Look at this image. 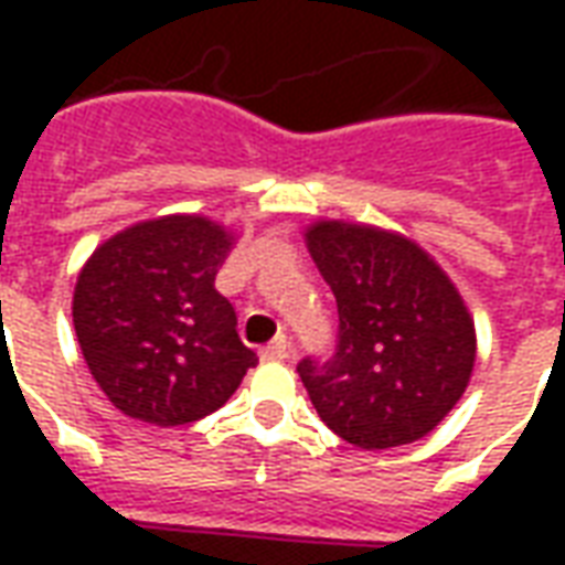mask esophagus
<instances>
[{
    "label": "esophagus",
    "instance_id": "1",
    "mask_svg": "<svg viewBox=\"0 0 565 565\" xmlns=\"http://www.w3.org/2000/svg\"><path fill=\"white\" fill-rule=\"evenodd\" d=\"M287 356H290V339H287V335H278V339H271V342L263 348V360H271V363L287 360Z\"/></svg>",
    "mask_w": 565,
    "mask_h": 565
}]
</instances>
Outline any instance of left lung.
Segmentation results:
<instances>
[{"label":"left lung","instance_id":"left-lung-1","mask_svg":"<svg viewBox=\"0 0 565 565\" xmlns=\"http://www.w3.org/2000/svg\"><path fill=\"white\" fill-rule=\"evenodd\" d=\"M306 245L339 306L335 354L296 366L320 420L366 450L433 433L472 379L460 290L417 242L381 226L315 221Z\"/></svg>","mask_w":565,"mask_h":565}]
</instances>
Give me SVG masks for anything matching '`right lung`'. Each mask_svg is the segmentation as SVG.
Instances as JSON below:
<instances>
[{
  "mask_svg": "<svg viewBox=\"0 0 565 565\" xmlns=\"http://www.w3.org/2000/svg\"><path fill=\"white\" fill-rule=\"evenodd\" d=\"M235 235L202 214L132 223L78 271L72 320L87 369L127 417L193 424L217 412L257 354L214 275Z\"/></svg>",
  "mask_w": 565,
  "mask_h": 565,
  "instance_id": "obj_1",
  "label": "right lung"
}]
</instances>
